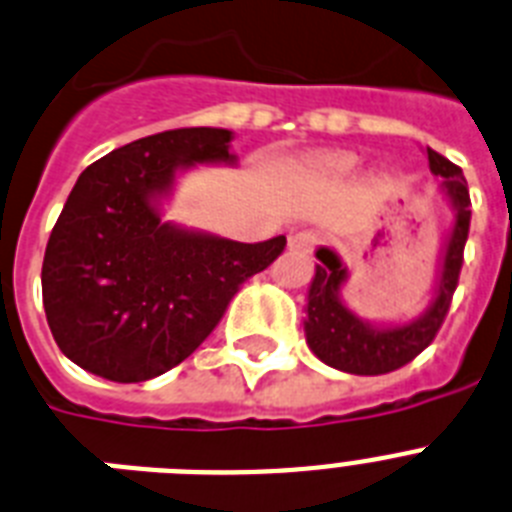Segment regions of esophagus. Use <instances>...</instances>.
<instances>
[{
    "instance_id": "obj_1",
    "label": "esophagus",
    "mask_w": 512,
    "mask_h": 512,
    "mask_svg": "<svg viewBox=\"0 0 512 512\" xmlns=\"http://www.w3.org/2000/svg\"><path fill=\"white\" fill-rule=\"evenodd\" d=\"M316 243H318V233H313V230H300V233H292L290 238H287V248L300 253L310 251Z\"/></svg>"
}]
</instances>
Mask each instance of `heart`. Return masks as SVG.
<instances>
[{"label": "heart", "instance_id": "1", "mask_svg": "<svg viewBox=\"0 0 512 512\" xmlns=\"http://www.w3.org/2000/svg\"><path fill=\"white\" fill-rule=\"evenodd\" d=\"M357 165H360V157L342 150L316 152V155H308L303 160L305 173L316 178H344L355 173Z\"/></svg>", "mask_w": 512, "mask_h": 512}]
</instances>
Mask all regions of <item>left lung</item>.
<instances>
[{"instance_id": "8db88e82", "label": "left lung", "mask_w": 512, "mask_h": 512, "mask_svg": "<svg viewBox=\"0 0 512 512\" xmlns=\"http://www.w3.org/2000/svg\"><path fill=\"white\" fill-rule=\"evenodd\" d=\"M432 176L440 181V194L453 209V222L440 251L438 279L427 308L409 321H370L344 303L342 292L349 282V269L334 248H316V274L305 298V342L310 352L329 368L352 375H383L399 370L435 339L464 264V246L469 238L471 202L466 178L440 152L425 150Z\"/></svg>"}]
</instances>
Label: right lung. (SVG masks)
<instances>
[{
  "mask_svg": "<svg viewBox=\"0 0 512 512\" xmlns=\"http://www.w3.org/2000/svg\"><path fill=\"white\" fill-rule=\"evenodd\" d=\"M233 131L196 126L129 142L82 170L43 256V308L74 365L113 383L176 368L212 334L240 282L287 238L238 243L165 220L178 178L235 168Z\"/></svg>",
  "mask_w": 512,
  "mask_h": 512,
  "instance_id": "1",
  "label": "right lung"
}]
</instances>
